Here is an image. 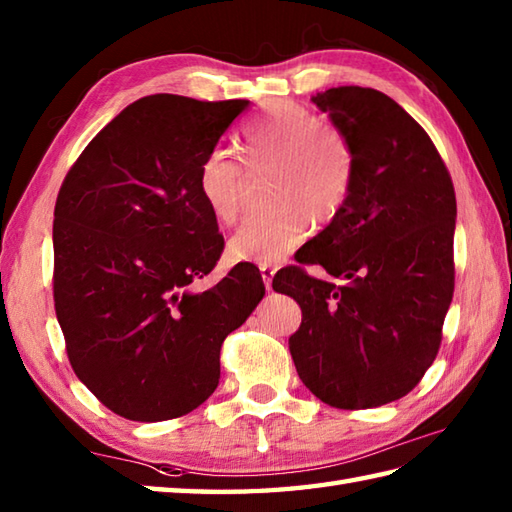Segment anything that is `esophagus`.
Here are the masks:
<instances>
[{
	"mask_svg": "<svg viewBox=\"0 0 512 512\" xmlns=\"http://www.w3.org/2000/svg\"><path fill=\"white\" fill-rule=\"evenodd\" d=\"M275 270H277V268H273V266H259V273H262V279H264V286H266V290L273 288Z\"/></svg>",
	"mask_w": 512,
	"mask_h": 512,
	"instance_id": "obj_1",
	"label": "esophagus"
}]
</instances>
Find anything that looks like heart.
I'll return each mask as SVG.
<instances>
[{"label": "heart", "mask_w": 512, "mask_h": 512, "mask_svg": "<svg viewBox=\"0 0 512 512\" xmlns=\"http://www.w3.org/2000/svg\"><path fill=\"white\" fill-rule=\"evenodd\" d=\"M250 169L277 165L270 200L277 206L246 217L228 239L235 262L273 266L306 242L312 220L325 224L341 213L352 193L356 156L339 127L321 123L292 101L268 105L244 129ZM198 191L220 224H235L244 209L246 169L228 151L204 158Z\"/></svg>", "instance_id": "b5f03b06"}]
</instances>
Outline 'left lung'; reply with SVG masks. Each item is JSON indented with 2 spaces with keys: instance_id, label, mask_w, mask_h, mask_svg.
<instances>
[{
  "instance_id": "1",
  "label": "left lung",
  "mask_w": 512,
  "mask_h": 512,
  "mask_svg": "<svg viewBox=\"0 0 512 512\" xmlns=\"http://www.w3.org/2000/svg\"><path fill=\"white\" fill-rule=\"evenodd\" d=\"M356 156L341 213L299 250L332 281L281 268L277 292L301 308L290 336L297 374L336 409L394 402L420 383L453 299L455 191L429 134L387 94L341 85L312 96Z\"/></svg>"
}]
</instances>
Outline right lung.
Segmentation results:
<instances>
[{
  "label": "right lung",
  "instance_id": "obj_1",
  "mask_svg": "<svg viewBox=\"0 0 512 512\" xmlns=\"http://www.w3.org/2000/svg\"><path fill=\"white\" fill-rule=\"evenodd\" d=\"M248 101L138 99L65 176L54 206V310L70 365L118 416L180 418L220 383V350L264 299L253 264L204 292L224 250L198 191L204 158Z\"/></svg>",
  "mask_w": 512,
  "mask_h": 512
}]
</instances>
